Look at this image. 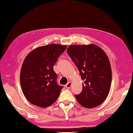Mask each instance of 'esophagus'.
Wrapping results in <instances>:
<instances>
[{
  "instance_id": "1",
  "label": "esophagus",
  "mask_w": 133,
  "mask_h": 133,
  "mask_svg": "<svg viewBox=\"0 0 133 133\" xmlns=\"http://www.w3.org/2000/svg\"><path fill=\"white\" fill-rule=\"evenodd\" d=\"M72 86V82H69L68 83H67L66 85H65V87H66V88L68 89H69Z\"/></svg>"
}]
</instances>
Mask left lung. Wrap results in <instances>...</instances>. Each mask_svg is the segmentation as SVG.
<instances>
[{
	"instance_id": "8db88e82",
	"label": "left lung",
	"mask_w": 133,
	"mask_h": 133,
	"mask_svg": "<svg viewBox=\"0 0 133 133\" xmlns=\"http://www.w3.org/2000/svg\"><path fill=\"white\" fill-rule=\"evenodd\" d=\"M67 52L84 81L82 92L75 95L77 101L87 108L99 105L107 97L111 84L112 71L107 55L94 44L70 45Z\"/></svg>"
}]
</instances>
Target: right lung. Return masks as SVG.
<instances>
[{
    "instance_id": "1",
    "label": "right lung",
    "mask_w": 133,
    "mask_h": 133,
    "mask_svg": "<svg viewBox=\"0 0 133 133\" xmlns=\"http://www.w3.org/2000/svg\"><path fill=\"white\" fill-rule=\"evenodd\" d=\"M66 48V45H47L34 49L25 58L20 82L24 95L31 104L45 108L58 99L63 87L56 82L53 66Z\"/></svg>"
}]
</instances>
